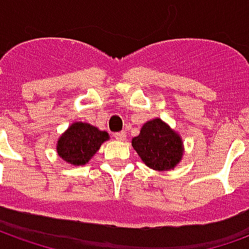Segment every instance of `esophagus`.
Masks as SVG:
<instances>
[{"instance_id":"34e87169","label":"esophagus","mask_w":249,"mask_h":249,"mask_svg":"<svg viewBox=\"0 0 249 249\" xmlns=\"http://www.w3.org/2000/svg\"><path fill=\"white\" fill-rule=\"evenodd\" d=\"M113 137L116 139V140L124 141L126 140V133H125V132H119V133H114Z\"/></svg>"}]
</instances>
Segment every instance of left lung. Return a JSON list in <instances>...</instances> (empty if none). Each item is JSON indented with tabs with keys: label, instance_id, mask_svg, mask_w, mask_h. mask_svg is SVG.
<instances>
[{
	"label": "left lung",
	"instance_id": "left-lung-1",
	"mask_svg": "<svg viewBox=\"0 0 249 249\" xmlns=\"http://www.w3.org/2000/svg\"><path fill=\"white\" fill-rule=\"evenodd\" d=\"M132 146L146 167L159 172L175 169L184 156L181 136L159 117L141 126L140 135L132 139Z\"/></svg>",
	"mask_w": 249,
	"mask_h": 249
}]
</instances>
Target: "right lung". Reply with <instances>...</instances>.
Returning a JSON list of instances; mask_svg holds the SVG:
<instances>
[{
	"label": "right lung",
	"instance_id": "add662e5",
	"mask_svg": "<svg viewBox=\"0 0 249 249\" xmlns=\"http://www.w3.org/2000/svg\"><path fill=\"white\" fill-rule=\"evenodd\" d=\"M109 140V133L100 130L97 126L74 121L57 140V155L64 161L71 165H85L105 141Z\"/></svg>",
	"mask_w": 249,
	"mask_h": 249
}]
</instances>
